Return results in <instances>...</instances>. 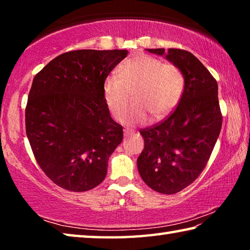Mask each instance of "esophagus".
<instances>
[{"label": "esophagus", "instance_id": "obj_1", "mask_svg": "<svg viewBox=\"0 0 250 250\" xmlns=\"http://www.w3.org/2000/svg\"><path fill=\"white\" fill-rule=\"evenodd\" d=\"M133 132L132 131H129V130H125V137H129V135H132Z\"/></svg>", "mask_w": 250, "mask_h": 250}]
</instances>
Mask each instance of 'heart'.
<instances>
[{"instance_id": "b5f03b06", "label": "heart", "mask_w": 250, "mask_h": 250, "mask_svg": "<svg viewBox=\"0 0 250 250\" xmlns=\"http://www.w3.org/2000/svg\"><path fill=\"white\" fill-rule=\"evenodd\" d=\"M183 91L182 71L149 55L126 59L118 68V75H109L103 84L104 104L116 119L124 116L129 92L134 94L135 103L122 119L129 125L145 122L147 115L152 120L164 119L179 104Z\"/></svg>"}]
</instances>
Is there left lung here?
Wrapping results in <instances>:
<instances>
[{
  "mask_svg": "<svg viewBox=\"0 0 250 250\" xmlns=\"http://www.w3.org/2000/svg\"><path fill=\"white\" fill-rule=\"evenodd\" d=\"M163 56L184 76V91L174 112L141 130L145 149L137 160L145 183L162 194H175L204 170L222 128L217 82L206 67L183 49H146Z\"/></svg>",
  "mask_w": 250,
  "mask_h": 250,
  "instance_id": "1",
  "label": "left lung"
}]
</instances>
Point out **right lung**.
Segmentation results:
<instances>
[{
	"mask_svg": "<svg viewBox=\"0 0 250 250\" xmlns=\"http://www.w3.org/2000/svg\"><path fill=\"white\" fill-rule=\"evenodd\" d=\"M126 55L125 49L73 50L33 79L26 134L42 170L62 188L89 191L104 180L124 131L105 107L103 84Z\"/></svg>",
	"mask_w": 250,
	"mask_h": 250,
	"instance_id": "add662e5",
	"label": "right lung"
}]
</instances>
